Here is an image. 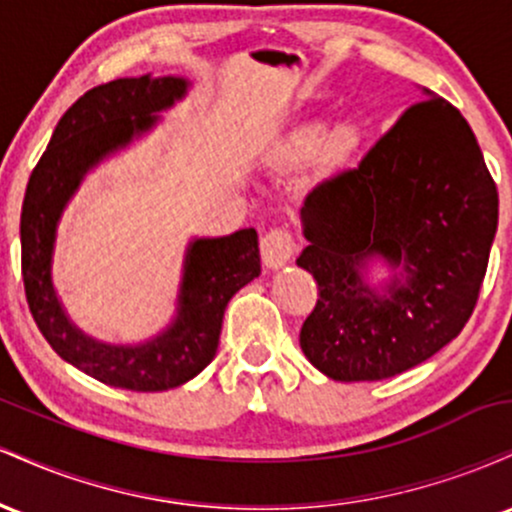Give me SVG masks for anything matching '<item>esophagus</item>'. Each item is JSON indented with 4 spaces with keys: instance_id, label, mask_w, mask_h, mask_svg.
Returning <instances> with one entry per match:
<instances>
[{
    "instance_id": "obj_1",
    "label": "esophagus",
    "mask_w": 512,
    "mask_h": 512,
    "mask_svg": "<svg viewBox=\"0 0 512 512\" xmlns=\"http://www.w3.org/2000/svg\"><path fill=\"white\" fill-rule=\"evenodd\" d=\"M262 250V262L267 269H281L284 264L291 262L293 252H296V243H293V236L284 228H274L267 236L262 238L260 243Z\"/></svg>"
}]
</instances>
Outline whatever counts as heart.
Listing matches in <instances>:
<instances>
[{
    "label": "heart",
    "instance_id": "b5f03b06",
    "mask_svg": "<svg viewBox=\"0 0 512 512\" xmlns=\"http://www.w3.org/2000/svg\"><path fill=\"white\" fill-rule=\"evenodd\" d=\"M363 142L366 134L356 120H339L330 127L325 115H308L284 129L272 144V158L286 168L310 161L315 178L325 182L354 166Z\"/></svg>",
    "mask_w": 512,
    "mask_h": 512
}]
</instances>
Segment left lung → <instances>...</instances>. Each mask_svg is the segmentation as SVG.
<instances>
[{
	"label": "left lung",
	"instance_id": "left-lung-1",
	"mask_svg": "<svg viewBox=\"0 0 512 512\" xmlns=\"http://www.w3.org/2000/svg\"><path fill=\"white\" fill-rule=\"evenodd\" d=\"M317 281L301 349L327 378L383 380L450 344L477 305L498 228V192L460 110L424 88L361 166L301 209ZM383 259L393 274L367 276Z\"/></svg>",
	"mask_w": 512,
	"mask_h": 512
}]
</instances>
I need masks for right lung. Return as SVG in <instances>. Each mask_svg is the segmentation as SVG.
I'll list each match as a JSON object with an SVG mask.
<instances>
[{
	"instance_id": "obj_1",
	"label": "right lung",
	"mask_w": 512,
	"mask_h": 512,
	"mask_svg": "<svg viewBox=\"0 0 512 512\" xmlns=\"http://www.w3.org/2000/svg\"><path fill=\"white\" fill-rule=\"evenodd\" d=\"M185 76H132L86 91L62 120L28 180L21 209V272L35 325L64 361L105 385L163 392L209 366L228 301L260 276L255 228L192 238L182 260L173 320L154 337L115 344L91 337L69 317L52 281L57 228L81 182L105 158L154 132L190 91Z\"/></svg>"
}]
</instances>
